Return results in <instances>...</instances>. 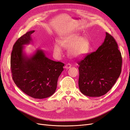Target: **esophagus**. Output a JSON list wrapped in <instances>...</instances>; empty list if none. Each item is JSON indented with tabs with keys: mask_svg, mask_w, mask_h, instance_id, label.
<instances>
[{
	"mask_svg": "<svg viewBox=\"0 0 130 130\" xmlns=\"http://www.w3.org/2000/svg\"><path fill=\"white\" fill-rule=\"evenodd\" d=\"M72 67V65L70 64V63H67V64L66 65V66H65V68H66V69H69V68H70V67Z\"/></svg>",
	"mask_w": 130,
	"mask_h": 130,
	"instance_id": "obj_1",
	"label": "esophagus"
}]
</instances>
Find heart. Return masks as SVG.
<instances>
[{"label":"heart","mask_w":130,"mask_h":130,"mask_svg":"<svg viewBox=\"0 0 130 130\" xmlns=\"http://www.w3.org/2000/svg\"><path fill=\"white\" fill-rule=\"evenodd\" d=\"M61 46L66 49H69L70 57L80 58L84 57L88 52L90 43L87 38H82L78 34H71L63 37L60 42L55 43L54 53L57 56H60L62 53Z\"/></svg>","instance_id":"heart-1"}]
</instances>
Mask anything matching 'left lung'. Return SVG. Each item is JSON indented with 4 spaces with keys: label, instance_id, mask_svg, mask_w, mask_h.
<instances>
[{
    "label": "left lung",
    "instance_id": "left-lung-1",
    "mask_svg": "<svg viewBox=\"0 0 130 130\" xmlns=\"http://www.w3.org/2000/svg\"><path fill=\"white\" fill-rule=\"evenodd\" d=\"M77 64L81 92L90 97L105 95L121 72L122 57L115 39L106 32L104 42L96 52L88 54Z\"/></svg>",
    "mask_w": 130,
    "mask_h": 130
}]
</instances>
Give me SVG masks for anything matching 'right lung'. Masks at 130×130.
I'll use <instances>...</instances> for the list:
<instances>
[{"mask_svg":"<svg viewBox=\"0 0 130 130\" xmlns=\"http://www.w3.org/2000/svg\"><path fill=\"white\" fill-rule=\"evenodd\" d=\"M30 31L18 38L13 46L11 69L15 84L22 91L35 99H44L55 92L58 77L63 70L64 63L47 57L42 49H37L28 56L24 45L32 42Z\"/></svg>","mask_w":130,"mask_h":130,"instance_id":"obj_1","label":"right lung"}]
</instances>
